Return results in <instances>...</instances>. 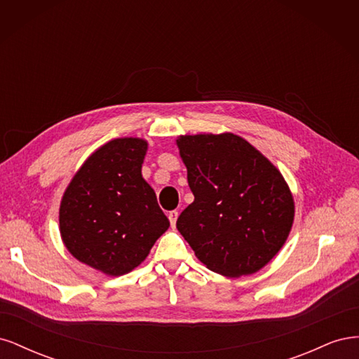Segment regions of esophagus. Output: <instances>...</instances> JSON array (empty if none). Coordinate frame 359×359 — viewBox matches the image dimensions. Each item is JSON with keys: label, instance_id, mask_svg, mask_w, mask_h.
<instances>
[{"label": "esophagus", "instance_id": "obj_1", "mask_svg": "<svg viewBox=\"0 0 359 359\" xmlns=\"http://www.w3.org/2000/svg\"><path fill=\"white\" fill-rule=\"evenodd\" d=\"M178 211H170L169 214H168V217H169V222H170V226L172 227H175V224H177V219H178Z\"/></svg>", "mask_w": 359, "mask_h": 359}]
</instances>
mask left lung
Returning a JSON list of instances; mask_svg holds the SVG:
<instances>
[{
    "label": "left lung",
    "mask_w": 359,
    "mask_h": 359,
    "mask_svg": "<svg viewBox=\"0 0 359 359\" xmlns=\"http://www.w3.org/2000/svg\"><path fill=\"white\" fill-rule=\"evenodd\" d=\"M194 201L177 227L206 268L226 277L253 274L283 247L293 222L285 178L232 133L181 136Z\"/></svg>",
    "instance_id": "1"
}]
</instances>
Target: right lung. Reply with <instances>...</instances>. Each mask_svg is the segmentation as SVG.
<instances>
[{
    "label": "right lung",
    "mask_w": 359,
    "mask_h": 359,
    "mask_svg": "<svg viewBox=\"0 0 359 359\" xmlns=\"http://www.w3.org/2000/svg\"><path fill=\"white\" fill-rule=\"evenodd\" d=\"M147 142L114 139L83 163L64 193L60 231L69 252L109 276H123L168 231L154 190L142 178Z\"/></svg>",
    "instance_id": "add662e5"
}]
</instances>
